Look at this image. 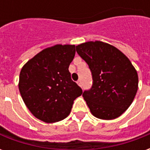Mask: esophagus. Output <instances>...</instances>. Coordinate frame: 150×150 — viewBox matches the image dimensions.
<instances>
[{"instance_id":"obj_1","label":"esophagus","mask_w":150,"mask_h":150,"mask_svg":"<svg viewBox=\"0 0 150 150\" xmlns=\"http://www.w3.org/2000/svg\"><path fill=\"white\" fill-rule=\"evenodd\" d=\"M77 83H78L79 86H82V82H81V79H79V80H78V82H77Z\"/></svg>"}]
</instances>
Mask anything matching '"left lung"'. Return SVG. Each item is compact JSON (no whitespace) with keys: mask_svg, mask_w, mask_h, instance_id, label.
Returning <instances> with one entry per match:
<instances>
[{"mask_svg":"<svg viewBox=\"0 0 150 150\" xmlns=\"http://www.w3.org/2000/svg\"><path fill=\"white\" fill-rule=\"evenodd\" d=\"M76 51L91 70L92 86L83 97L92 115L102 120L119 117L131 105L138 88L131 62L116 47L100 41L82 43Z\"/></svg>","mask_w":150,"mask_h":150,"instance_id":"8db88e82","label":"left lung"}]
</instances>
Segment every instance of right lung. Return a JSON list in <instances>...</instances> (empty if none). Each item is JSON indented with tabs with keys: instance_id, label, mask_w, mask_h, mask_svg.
<instances>
[{
	"instance_id": "right-lung-1",
	"label": "right lung",
	"mask_w": 150,
	"mask_h": 150,
	"mask_svg": "<svg viewBox=\"0 0 150 150\" xmlns=\"http://www.w3.org/2000/svg\"><path fill=\"white\" fill-rule=\"evenodd\" d=\"M75 54V45H55L42 50L21 69L19 91L38 119L46 123L65 119L83 93L68 70Z\"/></svg>"
}]
</instances>
